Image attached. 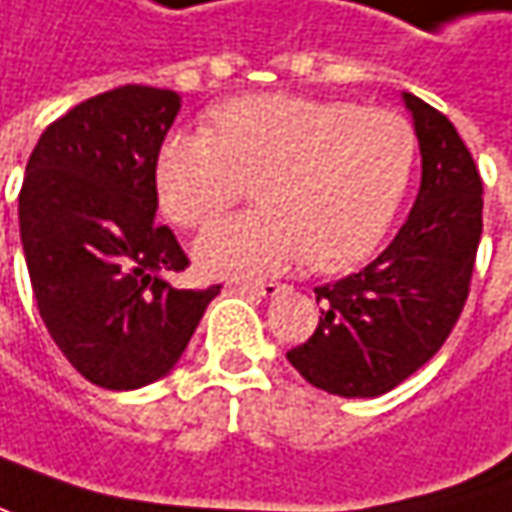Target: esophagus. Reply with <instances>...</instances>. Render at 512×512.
Returning <instances> with one entry per match:
<instances>
[{
	"mask_svg": "<svg viewBox=\"0 0 512 512\" xmlns=\"http://www.w3.org/2000/svg\"><path fill=\"white\" fill-rule=\"evenodd\" d=\"M240 292H249V295H257V298H275L284 292V284H275V281H260V284H237Z\"/></svg>",
	"mask_w": 512,
	"mask_h": 512,
	"instance_id": "esophagus-1",
	"label": "esophagus"
}]
</instances>
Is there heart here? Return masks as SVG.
Instances as JSON below:
<instances>
[{"label":"heart","mask_w":512,"mask_h":512,"mask_svg":"<svg viewBox=\"0 0 512 512\" xmlns=\"http://www.w3.org/2000/svg\"><path fill=\"white\" fill-rule=\"evenodd\" d=\"M414 156V133L391 109L257 95L220 106L214 133L167 138L156 194L167 220L202 228L255 185L260 211L196 240V263L208 275L257 278L301 255L316 272H342L388 234Z\"/></svg>","instance_id":"heart-1"}]
</instances>
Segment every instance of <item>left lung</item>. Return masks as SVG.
Segmentation results:
<instances>
[{"instance_id": "left-lung-1", "label": "left lung", "mask_w": 512, "mask_h": 512, "mask_svg": "<svg viewBox=\"0 0 512 512\" xmlns=\"http://www.w3.org/2000/svg\"><path fill=\"white\" fill-rule=\"evenodd\" d=\"M423 176L411 214L382 255L318 286L321 318L292 368L336 397H379L423 368L464 310L481 240L484 185L452 121L403 92Z\"/></svg>"}]
</instances>
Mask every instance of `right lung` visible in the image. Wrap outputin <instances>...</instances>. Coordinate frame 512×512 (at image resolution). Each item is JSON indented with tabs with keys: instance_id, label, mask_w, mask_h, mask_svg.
Wrapping results in <instances>:
<instances>
[{
	"instance_id": "obj_1",
	"label": "right lung",
	"mask_w": 512,
	"mask_h": 512,
	"mask_svg": "<svg viewBox=\"0 0 512 512\" xmlns=\"http://www.w3.org/2000/svg\"><path fill=\"white\" fill-rule=\"evenodd\" d=\"M182 98L118 86L40 136L19 191L37 310L89 382L133 391L170 374L220 286L176 289L188 257L156 226V162Z\"/></svg>"
}]
</instances>
